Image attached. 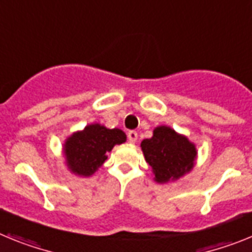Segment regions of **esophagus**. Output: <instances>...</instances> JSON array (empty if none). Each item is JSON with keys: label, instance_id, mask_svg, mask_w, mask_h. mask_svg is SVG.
Segmentation results:
<instances>
[{"label": "esophagus", "instance_id": "obj_1", "mask_svg": "<svg viewBox=\"0 0 252 252\" xmlns=\"http://www.w3.org/2000/svg\"><path fill=\"white\" fill-rule=\"evenodd\" d=\"M127 137H128V141H130L131 144H135V142L137 141V132L136 131H128Z\"/></svg>", "mask_w": 252, "mask_h": 252}]
</instances>
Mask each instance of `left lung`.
<instances>
[{
  "instance_id": "left-lung-1",
  "label": "left lung",
  "mask_w": 252,
  "mask_h": 252,
  "mask_svg": "<svg viewBox=\"0 0 252 252\" xmlns=\"http://www.w3.org/2000/svg\"><path fill=\"white\" fill-rule=\"evenodd\" d=\"M141 150L159 184L170 183L190 173L195 165L198 151L195 144L170 126L154 128L150 139L142 140Z\"/></svg>"
}]
</instances>
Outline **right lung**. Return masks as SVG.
Returning a JSON list of instances; mask_svg holds the SVG:
<instances>
[{
	"mask_svg": "<svg viewBox=\"0 0 252 252\" xmlns=\"http://www.w3.org/2000/svg\"><path fill=\"white\" fill-rule=\"evenodd\" d=\"M126 133L104 125H87L83 130L69 135L63 144L65 165L72 174L88 178L98 170L115 145L126 142Z\"/></svg>",
	"mask_w": 252,
	"mask_h": 252,
	"instance_id": "obj_1",
	"label": "right lung"
}]
</instances>
